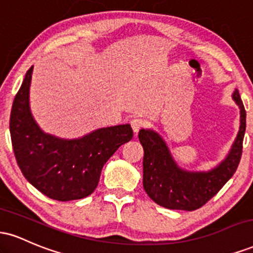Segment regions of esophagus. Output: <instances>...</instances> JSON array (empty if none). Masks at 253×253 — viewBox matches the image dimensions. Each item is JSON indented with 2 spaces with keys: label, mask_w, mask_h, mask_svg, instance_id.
I'll return each mask as SVG.
<instances>
[{
  "label": "esophagus",
  "mask_w": 253,
  "mask_h": 253,
  "mask_svg": "<svg viewBox=\"0 0 253 253\" xmlns=\"http://www.w3.org/2000/svg\"><path fill=\"white\" fill-rule=\"evenodd\" d=\"M130 127H132L133 132L134 133H138L139 130H140L143 127H145V121L143 120V119H133L132 121H130Z\"/></svg>",
  "instance_id": "obj_1"
}]
</instances>
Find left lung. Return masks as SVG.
I'll return each mask as SVG.
<instances>
[{
	"instance_id": "8db88e82",
	"label": "left lung",
	"mask_w": 253,
	"mask_h": 253,
	"mask_svg": "<svg viewBox=\"0 0 253 253\" xmlns=\"http://www.w3.org/2000/svg\"><path fill=\"white\" fill-rule=\"evenodd\" d=\"M240 108V127L227 157L210 171H187L177 165L158 133L152 129L139 130L143 145V185L157 205L169 210L195 211L206 205L236 172L243 152L246 128V112L239 91L232 94Z\"/></svg>"
}]
</instances>
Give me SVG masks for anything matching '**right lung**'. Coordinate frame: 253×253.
Returning <instances> with one entry per match:
<instances>
[{
    "label": "right lung",
    "mask_w": 253,
    "mask_h": 253,
    "mask_svg": "<svg viewBox=\"0 0 253 253\" xmlns=\"http://www.w3.org/2000/svg\"><path fill=\"white\" fill-rule=\"evenodd\" d=\"M31 66L11 107L9 130L17 165L40 193L57 201L89 196L96 189L106 162L133 136L130 125H118L78 139L47 134L30 109Z\"/></svg>",
    "instance_id": "right-lung-1"
}]
</instances>
